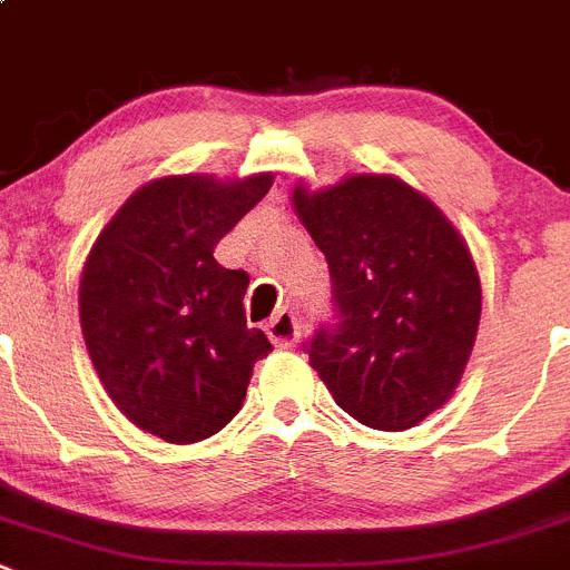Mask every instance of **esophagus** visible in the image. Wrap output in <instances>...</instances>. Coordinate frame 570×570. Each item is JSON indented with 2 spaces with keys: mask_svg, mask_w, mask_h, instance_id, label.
<instances>
[{
  "mask_svg": "<svg viewBox=\"0 0 570 570\" xmlns=\"http://www.w3.org/2000/svg\"><path fill=\"white\" fill-rule=\"evenodd\" d=\"M268 338L276 344V347H294L302 338V322L299 316H294L291 311H279L274 320L268 322Z\"/></svg>",
  "mask_w": 570,
  "mask_h": 570,
  "instance_id": "obj_1",
  "label": "esophagus"
}]
</instances>
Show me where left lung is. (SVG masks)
<instances>
[{"instance_id":"8db88e82","label":"left lung","mask_w":570,"mask_h":570,"mask_svg":"<svg viewBox=\"0 0 570 570\" xmlns=\"http://www.w3.org/2000/svg\"><path fill=\"white\" fill-rule=\"evenodd\" d=\"M333 279L336 322L307 344L311 367L358 424L401 432L446 404L472 356L480 276L446 214L393 175L294 189Z\"/></svg>"}]
</instances>
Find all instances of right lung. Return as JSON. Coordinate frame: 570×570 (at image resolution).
Segmentation results:
<instances>
[{
  "mask_svg": "<svg viewBox=\"0 0 570 570\" xmlns=\"http://www.w3.org/2000/svg\"><path fill=\"white\" fill-rule=\"evenodd\" d=\"M274 175H171L118 208L81 271L78 311L92 367L115 406L166 443H197L239 412L271 353L245 325V271L214 248L268 195Z\"/></svg>",
  "mask_w": 570,
  "mask_h": 570,
  "instance_id": "obj_1",
  "label": "right lung"
}]
</instances>
